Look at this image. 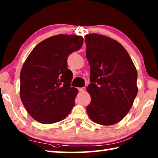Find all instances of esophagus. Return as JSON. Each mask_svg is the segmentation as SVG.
<instances>
[{
	"mask_svg": "<svg viewBox=\"0 0 158 158\" xmlns=\"http://www.w3.org/2000/svg\"><path fill=\"white\" fill-rule=\"evenodd\" d=\"M79 90L80 92H84L85 90V87H81V88H79Z\"/></svg>",
	"mask_w": 158,
	"mask_h": 158,
	"instance_id": "esophagus-1",
	"label": "esophagus"
}]
</instances>
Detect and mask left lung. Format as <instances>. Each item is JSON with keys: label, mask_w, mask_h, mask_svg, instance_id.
I'll use <instances>...</instances> for the list:
<instances>
[{"label": "left lung", "mask_w": 158, "mask_h": 158, "mask_svg": "<svg viewBox=\"0 0 158 158\" xmlns=\"http://www.w3.org/2000/svg\"><path fill=\"white\" fill-rule=\"evenodd\" d=\"M84 38L91 82L87 87L91 97L87 113L95 123L116 124L126 116L137 95V69L119 42L96 33Z\"/></svg>", "instance_id": "1"}]
</instances>
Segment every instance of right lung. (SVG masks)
<instances>
[{
  "instance_id": "1",
  "label": "right lung",
  "mask_w": 158,
  "mask_h": 158,
  "mask_svg": "<svg viewBox=\"0 0 158 158\" xmlns=\"http://www.w3.org/2000/svg\"><path fill=\"white\" fill-rule=\"evenodd\" d=\"M82 44L81 36L57 35L40 42L26 58L20 73V97L37 121H62L75 105L78 90L70 86L73 73L67 59Z\"/></svg>"
}]
</instances>
